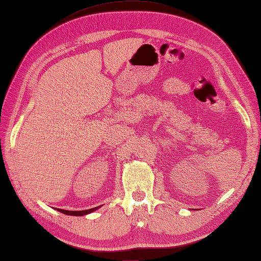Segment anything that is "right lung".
<instances>
[{
	"mask_svg": "<svg viewBox=\"0 0 261 261\" xmlns=\"http://www.w3.org/2000/svg\"><path fill=\"white\" fill-rule=\"evenodd\" d=\"M100 207H95V208H92V209H88V210H81V211H69V210H63V209H58V211H60V213H62L64 215H69V216H84V215H88V214H91L93 213L94 210L99 209Z\"/></svg>",
	"mask_w": 261,
	"mask_h": 261,
	"instance_id": "right-lung-1",
	"label": "right lung"
}]
</instances>
